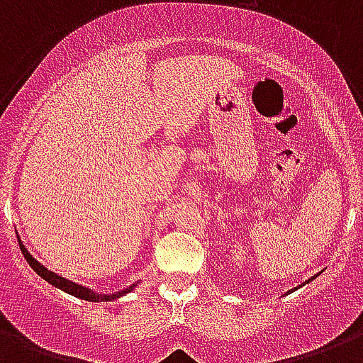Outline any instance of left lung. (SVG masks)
I'll return each mask as SVG.
<instances>
[{
    "label": "left lung",
    "mask_w": 363,
    "mask_h": 363,
    "mask_svg": "<svg viewBox=\"0 0 363 363\" xmlns=\"http://www.w3.org/2000/svg\"><path fill=\"white\" fill-rule=\"evenodd\" d=\"M311 279H315V277H311ZM311 279H309V281H311ZM309 281H307V283H309Z\"/></svg>",
    "instance_id": "1"
}]
</instances>
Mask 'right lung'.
Listing matches in <instances>:
<instances>
[{
	"label": "right lung",
	"mask_w": 363,
	"mask_h": 363,
	"mask_svg": "<svg viewBox=\"0 0 363 363\" xmlns=\"http://www.w3.org/2000/svg\"><path fill=\"white\" fill-rule=\"evenodd\" d=\"M20 243V249H22V255H24V259L28 260V264H30L31 268L37 272V274L43 277L45 281H48L50 285L57 286V289H62L63 292H67V294H72V296L77 298H82V300L86 301H110V300H116V298L123 296V294H127V292L133 291V286H129V289H125V291H120V292H114V294H97V292H94L91 289H86V286L82 285H77V283H72V281L65 279V277H62V275L54 274V272H50L48 268H45L43 264H39L37 260L31 257L30 253H28V249L22 245V242Z\"/></svg>",
	"instance_id": "obj_1"
}]
</instances>
